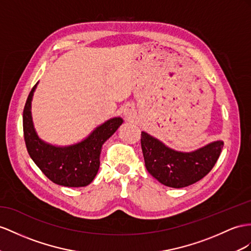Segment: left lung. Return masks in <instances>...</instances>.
<instances>
[{"label":"left lung","mask_w":251,"mask_h":251,"mask_svg":"<svg viewBox=\"0 0 251 251\" xmlns=\"http://www.w3.org/2000/svg\"><path fill=\"white\" fill-rule=\"evenodd\" d=\"M224 143L212 142L192 152L169 149L146 132L141 133V147L146 170L159 182L171 188H184L202 179L213 169Z\"/></svg>","instance_id":"obj_1"}]
</instances>
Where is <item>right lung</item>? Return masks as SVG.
<instances>
[{
    "instance_id": "right-lung-1",
    "label": "right lung",
    "mask_w": 251,
    "mask_h": 251,
    "mask_svg": "<svg viewBox=\"0 0 251 251\" xmlns=\"http://www.w3.org/2000/svg\"><path fill=\"white\" fill-rule=\"evenodd\" d=\"M36 85L28 94L23 110L24 141L30 158L50 181L63 187L78 188L91 183L100 168L101 146L123 123L114 118L90 134L82 142L68 147H56L38 138L30 114V104Z\"/></svg>"
}]
</instances>
